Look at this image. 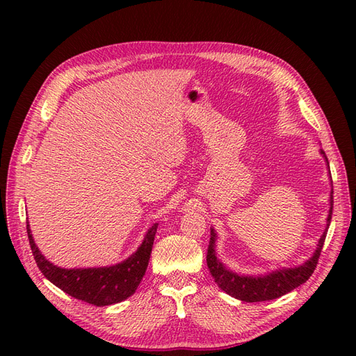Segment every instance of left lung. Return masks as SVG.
<instances>
[{
    "label": "left lung",
    "instance_id": "1",
    "mask_svg": "<svg viewBox=\"0 0 356 356\" xmlns=\"http://www.w3.org/2000/svg\"><path fill=\"white\" fill-rule=\"evenodd\" d=\"M321 154H324L327 163L328 159L325 156L324 149H321ZM330 168V165H328ZM331 175V172H330ZM330 213L327 218V229L324 234L321 236L319 243L314 257L310 258L309 261H306L303 266L296 267V268H282V270L273 272L267 276L261 277H251V276H239L236 275L227 268L224 267L221 261L217 260V255H215V236L213 229H211V239L208 245V254H207V263L208 268L215 279V282L218 284V286L227 293L229 296L246 301V303H257V301H266V300H273L282 297L284 294L293 291L294 288L300 286L301 284H305L307 279L312 276V273L315 272L319 255L322 251V246H324L325 238H327V232L331 222V213H332V191H331V197H330Z\"/></svg>",
    "mask_w": 356,
    "mask_h": 356
}]
</instances>
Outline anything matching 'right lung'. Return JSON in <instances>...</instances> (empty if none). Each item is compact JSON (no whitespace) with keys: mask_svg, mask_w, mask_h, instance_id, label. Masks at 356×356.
<instances>
[{"mask_svg":"<svg viewBox=\"0 0 356 356\" xmlns=\"http://www.w3.org/2000/svg\"><path fill=\"white\" fill-rule=\"evenodd\" d=\"M26 232L34 260L51 284L60 288L63 293L71 297L86 301L93 306H110L114 303L131 297L138 285L141 284L143 276L145 275L154 236L157 232V224L148 230L143 245L138 251L127 258L126 261L111 267L98 268H60L53 266L41 255L38 248L32 239L29 224L26 222Z\"/></svg>","mask_w":356,"mask_h":356,"instance_id":"obj_1","label":"right lung"}]
</instances>
